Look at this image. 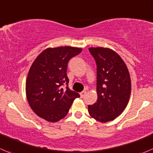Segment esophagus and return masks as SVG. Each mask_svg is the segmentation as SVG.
<instances>
[{
    "instance_id": "obj_1",
    "label": "esophagus",
    "mask_w": 153,
    "mask_h": 153,
    "mask_svg": "<svg viewBox=\"0 0 153 153\" xmlns=\"http://www.w3.org/2000/svg\"><path fill=\"white\" fill-rule=\"evenodd\" d=\"M86 93H87V92H86V91H82V92H81V93H80V96H81V98L84 97V96L86 95Z\"/></svg>"
}]
</instances>
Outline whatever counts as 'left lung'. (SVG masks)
<instances>
[{"instance_id":"obj_1","label":"left lung","mask_w":153,"mask_h":153,"mask_svg":"<svg viewBox=\"0 0 153 153\" xmlns=\"http://www.w3.org/2000/svg\"><path fill=\"white\" fill-rule=\"evenodd\" d=\"M97 65V101L88 105L90 117L101 123L114 120L126 108L131 95L129 72L120 56L103 47L89 48Z\"/></svg>"}]
</instances>
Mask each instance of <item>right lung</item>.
Wrapping results in <instances>:
<instances>
[{
  "label": "right lung",
  "mask_w": 153,
  "mask_h": 153,
  "mask_svg": "<svg viewBox=\"0 0 153 153\" xmlns=\"http://www.w3.org/2000/svg\"><path fill=\"white\" fill-rule=\"evenodd\" d=\"M82 48L71 46L48 48L31 65L26 80V96L31 109L37 116L56 123L67 115L72 102L80 97L63 84H69L67 64Z\"/></svg>",
  "instance_id": "add662e5"
}]
</instances>
